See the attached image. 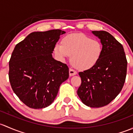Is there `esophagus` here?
<instances>
[{"instance_id":"34e87169","label":"esophagus","mask_w":133,"mask_h":133,"mask_svg":"<svg viewBox=\"0 0 133 133\" xmlns=\"http://www.w3.org/2000/svg\"><path fill=\"white\" fill-rule=\"evenodd\" d=\"M77 74V72L74 70L72 69V68H70L69 70V75L70 76H74L75 75Z\"/></svg>"}]
</instances>
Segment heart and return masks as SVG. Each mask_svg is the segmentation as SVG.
Here are the masks:
<instances>
[{"label": "heart", "mask_w": 133, "mask_h": 133, "mask_svg": "<svg viewBox=\"0 0 133 133\" xmlns=\"http://www.w3.org/2000/svg\"><path fill=\"white\" fill-rule=\"evenodd\" d=\"M62 43H57L54 47L57 59L63 61L71 55V62L79 70L91 68L96 65L102 55L101 42L84 34L67 35L63 39Z\"/></svg>", "instance_id": "heart-1"}]
</instances>
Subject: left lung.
Segmentation results:
<instances>
[{
  "label": "left lung",
  "instance_id": "obj_1",
  "mask_svg": "<svg viewBox=\"0 0 133 133\" xmlns=\"http://www.w3.org/2000/svg\"><path fill=\"white\" fill-rule=\"evenodd\" d=\"M101 39L102 52L96 65L79 72L81 84L77 95L86 106L101 108L120 94L125 83L128 61L124 47L109 32L91 31Z\"/></svg>",
  "mask_w": 133,
  "mask_h": 133
}]
</instances>
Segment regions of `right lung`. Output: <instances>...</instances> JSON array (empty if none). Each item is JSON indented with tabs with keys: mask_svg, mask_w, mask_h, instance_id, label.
Returning a JSON list of instances; mask_svg holds the SVG:
<instances>
[{
	"mask_svg": "<svg viewBox=\"0 0 133 133\" xmlns=\"http://www.w3.org/2000/svg\"><path fill=\"white\" fill-rule=\"evenodd\" d=\"M54 29L33 32L16 45L9 62V79L15 94L28 107L42 109L50 106L61 83L69 77L66 64L52 57L60 35Z\"/></svg>",
	"mask_w": 133,
	"mask_h": 133,
	"instance_id": "add662e5",
	"label": "right lung"
}]
</instances>
